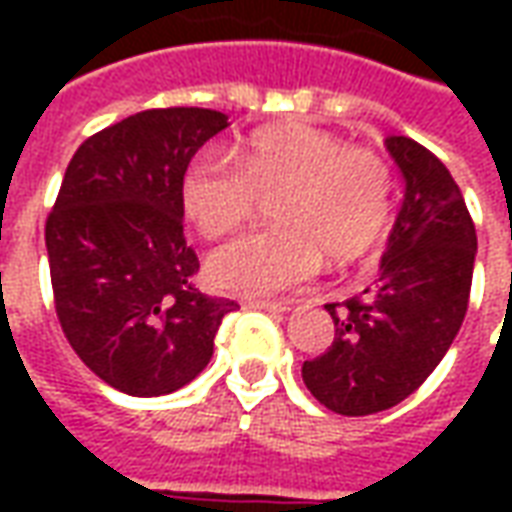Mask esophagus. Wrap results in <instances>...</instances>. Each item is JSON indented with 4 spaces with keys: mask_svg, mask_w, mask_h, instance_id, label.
<instances>
[{
    "mask_svg": "<svg viewBox=\"0 0 512 512\" xmlns=\"http://www.w3.org/2000/svg\"><path fill=\"white\" fill-rule=\"evenodd\" d=\"M249 310H263V312H288V301H246Z\"/></svg>",
    "mask_w": 512,
    "mask_h": 512,
    "instance_id": "esophagus-1",
    "label": "esophagus"
}]
</instances>
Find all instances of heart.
Instances as JSON below:
<instances>
[{"mask_svg": "<svg viewBox=\"0 0 512 512\" xmlns=\"http://www.w3.org/2000/svg\"><path fill=\"white\" fill-rule=\"evenodd\" d=\"M180 200L205 238L241 230L271 202V222L213 252V285L241 296H274L304 285L329 263H351L376 244L392 208V169L310 126L260 128L233 158L200 153L180 180Z\"/></svg>", "mask_w": 512, "mask_h": 512, "instance_id": "b5f03b06", "label": "heart"}]
</instances>
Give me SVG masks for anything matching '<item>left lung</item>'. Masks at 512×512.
<instances>
[{
	"instance_id": "1",
	"label": "left lung",
	"mask_w": 512,
	"mask_h": 512,
	"mask_svg": "<svg viewBox=\"0 0 512 512\" xmlns=\"http://www.w3.org/2000/svg\"><path fill=\"white\" fill-rule=\"evenodd\" d=\"M386 150L406 194L378 277L354 299L326 304L334 340L301 367L315 400L343 417L417 392L450 351L472 290L477 233L450 169L408 136H389Z\"/></svg>"
}]
</instances>
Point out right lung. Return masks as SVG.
Listing matches in <instances>:
<instances>
[{
  "instance_id": "add662e5",
  "label": "right lung",
  "mask_w": 512,
  "mask_h": 512,
  "mask_svg": "<svg viewBox=\"0 0 512 512\" xmlns=\"http://www.w3.org/2000/svg\"><path fill=\"white\" fill-rule=\"evenodd\" d=\"M227 128L200 106L145 109L84 139L46 219L51 290L71 348L134 397L200 376L222 318L238 304L194 288L200 260L183 238L180 180Z\"/></svg>"
}]
</instances>
